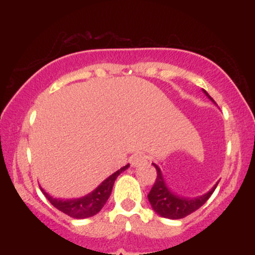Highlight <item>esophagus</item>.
<instances>
[{"label": "esophagus", "instance_id": "esophagus-1", "mask_svg": "<svg viewBox=\"0 0 255 255\" xmlns=\"http://www.w3.org/2000/svg\"><path fill=\"white\" fill-rule=\"evenodd\" d=\"M130 162H131V165H133V166L145 165V164H147V156H146L145 153H141V152H139V153H135V154H133V156H131Z\"/></svg>", "mask_w": 255, "mask_h": 255}]
</instances>
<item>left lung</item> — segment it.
Returning a JSON list of instances; mask_svg holds the SVG:
<instances>
[{
    "mask_svg": "<svg viewBox=\"0 0 255 255\" xmlns=\"http://www.w3.org/2000/svg\"><path fill=\"white\" fill-rule=\"evenodd\" d=\"M204 92L206 93L207 97L212 99L206 91H204ZM153 165L157 170V176L150 193L147 194V198L152 209L154 210V212H157L158 215L162 216V217L164 218L181 219L187 217V216L191 215V213L194 211H197L198 209H200V207L209 200V198L211 197L213 191H215L216 187H217L218 184H216L211 191L207 193V194L203 195V197L194 199L180 198L178 195L172 194V193L169 191L164 180H163L162 174H160L159 168H158L156 164Z\"/></svg>",
    "mask_w": 255,
    "mask_h": 255,
    "instance_id": "obj_1",
    "label": "left lung"
}]
</instances>
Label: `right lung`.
Wrapping results in <instances>:
<instances>
[{"label": "right lung", "instance_id": "add662e5", "mask_svg": "<svg viewBox=\"0 0 255 255\" xmlns=\"http://www.w3.org/2000/svg\"><path fill=\"white\" fill-rule=\"evenodd\" d=\"M128 168V165L124 166L120 170L114 172L111 176H109L107 180L103 181L102 184H99L97 188L95 189L92 193L87 194L86 197L80 198V199H74V200H58V199L51 198L50 195L46 194L43 191L45 198L50 201V204L54 207H56L57 210H60L61 212L66 213L69 217L73 218H87L92 217V216L97 215L101 211L102 207L104 206L107 200L109 199L111 191H113V186L115 180L118 176L121 174L122 171H125Z\"/></svg>", "mask_w": 255, "mask_h": 255}]
</instances>
